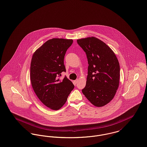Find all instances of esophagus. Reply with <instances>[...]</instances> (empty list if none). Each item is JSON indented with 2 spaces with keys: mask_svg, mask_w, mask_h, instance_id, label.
<instances>
[{
  "mask_svg": "<svg viewBox=\"0 0 147 147\" xmlns=\"http://www.w3.org/2000/svg\"><path fill=\"white\" fill-rule=\"evenodd\" d=\"M78 81H79V80H78V79L75 80H74V81H73V83H74V84L75 85H77V84H78Z\"/></svg>",
  "mask_w": 147,
  "mask_h": 147,
  "instance_id": "esophagus-1",
  "label": "esophagus"
}]
</instances>
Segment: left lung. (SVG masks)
I'll use <instances>...</instances> for the list:
<instances>
[{
	"label": "left lung",
	"instance_id": "1",
	"mask_svg": "<svg viewBox=\"0 0 147 147\" xmlns=\"http://www.w3.org/2000/svg\"><path fill=\"white\" fill-rule=\"evenodd\" d=\"M88 62L86 86L82 93L95 107L109 103L118 88L120 66L112 50L101 40L88 37L77 40Z\"/></svg>",
	"mask_w": 147,
	"mask_h": 147
}]
</instances>
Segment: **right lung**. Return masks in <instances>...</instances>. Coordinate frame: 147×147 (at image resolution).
I'll return each mask as SVG.
<instances>
[{
	"mask_svg": "<svg viewBox=\"0 0 147 147\" xmlns=\"http://www.w3.org/2000/svg\"><path fill=\"white\" fill-rule=\"evenodd\" d=\"M72 39L53 38L34 53L30 64V81L35 94L41 102L53 110L61 109L65 103L74 86L67 77L64 58Z\"/></svg>",
	"mask_w": 147,
	"mask_h": 147,
	"instance_id": "obj_1",
	"label": "right lung"
}]
</instances>
